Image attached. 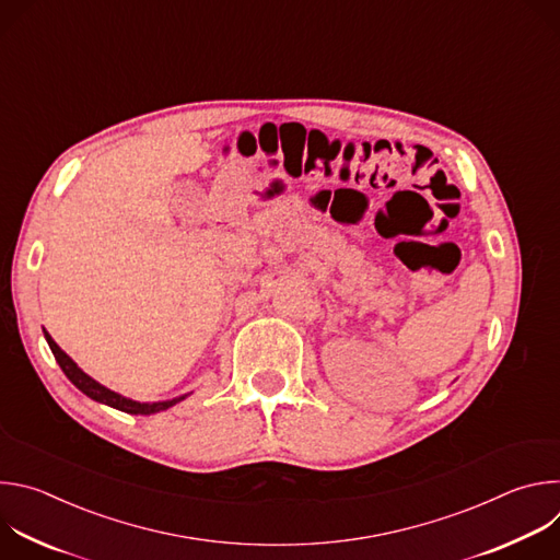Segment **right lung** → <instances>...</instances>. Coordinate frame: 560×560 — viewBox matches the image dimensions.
Masks as SVG:
<instances>
[{"label":"right lung","instance_id":"1","mask_svg":"<svg viewBox=\"0 0 560 560\" xmlns=\"http://www.w3.org/2000/svg\"><path fill=\"white\" fill-rule=\"evenodd\" d=\"M44 337H46V341H48V346H50V350H52V354H55V361L59 363V368L63 370V374L70 378V383H72L77 389H82L86 396H91L93 401H97V404L110 406V408L121 410V412H126V415H143V417H148V415H156V412H164V410L173 408L175 404L184 401V398L188 396V394H184V396L171 398V401H156V404H139V401H132V398H126V396H121V394L108 389L106 385L97 383L93 376H89L82 368H79V365L52 341V337H50L48 332H44Z\"/></svg>","mask_w":560,"mask_h":560}]
</instances>
